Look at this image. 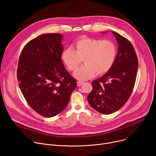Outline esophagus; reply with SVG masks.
<instances>
[{"mask_svg": "<svg viewBox=\"0 0 156 156\" xmlns=\"http://www.w3.org/2000/svg\"><path fill=\"white\" fill-rule=\"evenodd\" d=\"M83 83V81H77L78 86H81Z\"/></svg>", "mask_w": 156, "mask_h": 156, "instance_id": "34e87169", "label": "esophagus"}]
</instances>
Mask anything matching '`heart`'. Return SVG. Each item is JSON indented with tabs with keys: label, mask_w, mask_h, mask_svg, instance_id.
I'll return each mask as SVG.
<instances>
[{
	"label": "heart",
	"mask_w": 156,
	"mask_h": 156,
	"mask_svg": "<svg viewBox=\"0 0 156 156\" xmlns=\"http://www.w3.org/2000/svg\"><path fill=\"white\" fill-rule=\"evenodd\" d=\"M74 47L65 48L61 58L71 71H75L83 59L84 64L75 73L80 80L92 78L97 74L102 75L108 72L115 62L118 48L109 40L83 38L78 40Z\"/></svg>",
	"instance_id": "1"
}]
</instances>
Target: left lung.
<instances>
[{"instance_id":"1","label":"left lung","mask_w":156,"mask_h":156,"mask_svg":"<svg viewBox=\"0 0 156 156\" xmlns=\"http://www.w3.org/2000/svg\"><path fill=\"white\" fill-rule=\"evenodd\" d=\"M118 44L116 59L112 68L94 80L87 99L91 107L103 114H110L123 106L132 93L138 71V58L129 41L112 31Z\"/></svg>"}]
</instances>
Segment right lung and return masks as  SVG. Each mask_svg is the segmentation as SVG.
<instances>
[{"mask_svg": "<svg viewBox=\"0 0 156 156\" xmlns=\"http://www.w3.org/2000/svg\"><path fill=\"white\" fill-rule=\"evenodd\" d=\"M63 37L41 35L24 47L17 77L21 91L30 107L40 115L51 118L62 112L77 86L61 60Z\"/></svg>", "mask_w": 156, "mask_h": 156, "instance_id": "obj_1", "label": "right lung"}]
</instances>
